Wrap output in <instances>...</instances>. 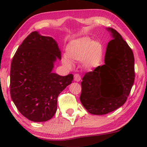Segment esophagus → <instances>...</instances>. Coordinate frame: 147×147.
<instances>
[{
	"label": "esophagus",
	"mask_w": 147,
	"mask_h": 147,
	"mask_svg": "<svg viewBox=\"0 0 147 147\" xmlns=\"http://www.w3.org/2000/svg\"><path fill=\"white\" fill-rule=\"evenodd\" d=\"M74 80L76 82H80L81 80V76L79 74H75L74 75Z\"/></svg>",
	"instance_id": "obj_1"
}]
</instances>
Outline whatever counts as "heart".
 <instances>
[{
	"instance_id": "1",
	"label": "heart",
	"mask_w": 147,
	"mask_h": 147,
	"mask_svg": "<svg viewBox=\"0 0 147 147\" xmlns=\"http://www.w3.org/2000/svg\"><path fill=\"white\" fill-rule=\"evenodd\" d=\"M103 56V47L99 41L89 37H82L71 41L67 47L66 57L62 59L64 65L70 68L71 61H81L86 69H93L100 63Z\"/></svg>"
}]
</instances>
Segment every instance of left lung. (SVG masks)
Here are the masks:
<instances>
[{
    "mask_svg": "<svg viewBox=\"0 0 147 147\" xmlns=\"http://www.w3.org/2000/svg\"><path fill=\"white\" fill-rule=\"evenodd\" d=\"M106 29L113 39L107 45L105 64L87 73L81 82L80 100L93 115H104L123 106L135 79L132 51L119 32Z\"/></svg>",
    "mask_w": 147,
    "mask_h": 147,
    "instance_id": "obj_1",
    "label": "left lung"
}]
</instances>
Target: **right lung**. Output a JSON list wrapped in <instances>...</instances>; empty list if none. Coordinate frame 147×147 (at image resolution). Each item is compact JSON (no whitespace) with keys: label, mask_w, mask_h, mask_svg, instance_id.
<instances>
[{"label":"right lung","mask_w":147,"mask_h":147,"mask_svg":"<svg viewBox=\"0 0 147 147\" xmlns=\"http://www.w3.org/2000/svg\"><path fill=\"white\" fill-rule=\"evenodd\" d=\"M61 59L58 43L49 36L33 32L17 49L11 61L10 94L22 115L34 122L49 121L57 110L59 93L72 83V74L53 73Z\"/></svg>","instance_id":"add662e5"}]
</instances>
